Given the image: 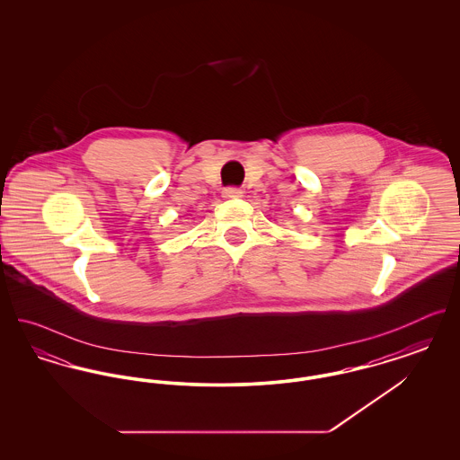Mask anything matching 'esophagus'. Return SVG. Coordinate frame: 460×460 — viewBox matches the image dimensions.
<instances>
[{
    "mask_svg": "<svg viewBox=\"0 0 460 460\" xmlns=\"http://www.w3.org/2000/svg\"><path fill=\"white\" fill-rule=\"evenodd\" d=\"M222 197L227 198V199H233V198L243 197V190L236 188V186H229V188H224L222 191Z\"/></svg>",
    "mask_w": 460,
    "mask_h": 460,
    "instance_id": "34e87169",
    "label": "esophagus"
}]
</instances>
